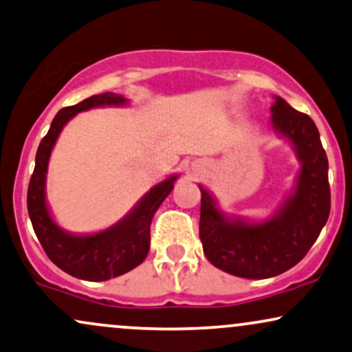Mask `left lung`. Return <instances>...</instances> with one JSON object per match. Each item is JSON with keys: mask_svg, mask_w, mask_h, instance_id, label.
Segmentation results:
<instances>
[{"mask_svg": "<svg viewBox=\"0 0 352 352\" xmlns=\"http://www.w3.org/2000/svg\"><path fill=\"white\" fill-rule=\"evenodd\" d=\"M271 127L300 162L292 190L266 219L230 215L209 189H201L204 254L215 267L245 279H267L294 267L309 253L329 215L328 158L318 129L307 114L274 96Z\"/></svg>", "mask_w": 352, "mask_h": 352, "instance_id": "8db88e82", "label": "left lung"}]
</instances>
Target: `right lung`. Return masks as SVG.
<instances>
[{"label": "right lung", "instance_id": "add662e5", "mask_svg": "<svg viewBox=\"0 0 352 352\" xmlns=\"http://www.w3.org/2000/svg\"><path fill=\"white\" fill-rule=\"evenodd\" d=\"M122 94H94L75 106L63 107L52 120L36 155V168L28 189V212L42 248L62 271L91 282L122 276L143 263L150 250V223L155 212L175 188L179 175L155 184L135 206L111 227L93 233H72L56 223L47 202V173L50 155L65 125L80 112L98 107H125Z\"/></svg>", "mask_w": 352, "mask_h": 352}]
</instances>
